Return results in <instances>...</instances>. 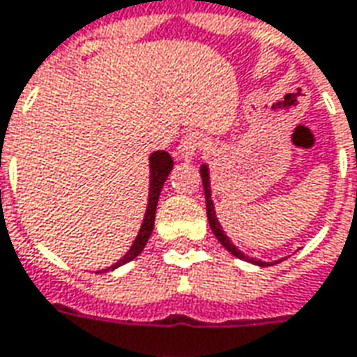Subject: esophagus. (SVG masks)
<instances>
[{"instance_id":"esophagus-1","label":"esophagus","mask_w":357,"mask_h":357,"mask_svg":"<svg viewBox=\"0 0 357 357\" xmlns=\"http://www.w3.org/2000/svg\"><path fill=\"white\" fill-rule=\"evenodd\" d=\"M203 146V139L199 133H187L181 141H179V146L176 154H178L181 160H193L197 156V153L201 151Z\"/></svg>"}]
</instances>
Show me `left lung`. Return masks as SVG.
Masks as SVG:
<instances>
[{
    "label": "left lung",
    "mask_w": 357,
    "mask_h": 357,
    "mask_svg": "<svg viewBox=\"0 0 357 357\" xmlns=\"http://www.w3.org/2000/svg\"><path fill=\"white\" fill-rule=\"evenodd\" d=\"M201 178H203V189H204V201H206V218H208V224H211V228H213V234L216 236V239L220 241L224 248L230 251L231 255L238 257V259H243V261H251V263H255L259 266H266L268 263H263V261H257V259H249L248 255H243L241 251H239L234 243L230 241V238L224 234L222 230L220 222L216 218V213H214V204L213 199H211V178H208V168H206V164L201 166Z\"/></svg>",
    "instance_id": "obj_1"
}]
</instances>
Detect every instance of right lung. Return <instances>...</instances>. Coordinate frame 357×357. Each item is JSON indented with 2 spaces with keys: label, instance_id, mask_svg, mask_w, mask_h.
Segmentation results:
<instances>
[{
  "label": "right lung",
  "instance_id": "1",
  "mask_svg": "<svg viewBox=\"0 0 357 357\" xmlns=\"http://www.w3.org/2000/svg\"><path fill=\"white\" fill-rule=\"evenodd\" d=\"M149 160H151V189H149V204H146V213H144L141 230H139L135 241H133V245H131V249L127 251L126 255L121 257L116 265L104 268L102 273L114 271V268H118V266L126 265V263H129V261H133V259L143 251L144 245H146V241H149V238H151V234H153L158 197H160L164 181H166L168 174H170L172 168H174V160H172V156L166 153V151H156V153L151 154V158H149Z\"/></svg>",
  "mask_w": 357,
  "mask_h": 357
}]
</instances>
